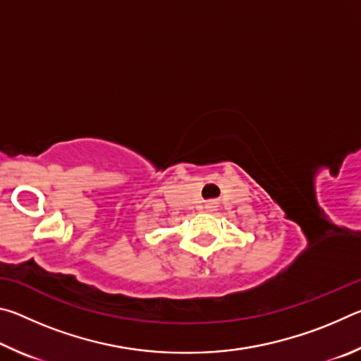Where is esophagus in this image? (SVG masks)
Masks as SVG:
<instances>
[{
    "instance_id": "34e87169",
    "label": "esophagus",
    "mask_w": 361,
    "mask_h": 361,
    "mask_svg": "<svg viewBox=\"0 0 361 361\" xmlns=\"http://www.w3.org/2000/svg\"><path fill=\"white\" fill-rule=\"evenodd\" d=\"M215 207H216L215 202H207L205 204V210L207 212H213V210H215Z\"/></svg>"
}]
</instances>
